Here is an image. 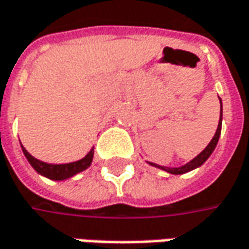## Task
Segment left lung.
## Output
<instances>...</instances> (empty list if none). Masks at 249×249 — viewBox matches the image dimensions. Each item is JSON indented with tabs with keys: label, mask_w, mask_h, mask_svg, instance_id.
<instances>
[{
	"label": "left lung",
	"mask_w": 249,
	"mask_h": 249,
	"mask_svg": "<svg viewBox=\"0 0 249 249\" xmlns=\"http://www.w3.org/2000/svg\"><path fill=\"white\" fill-rule=\"evenodd\" d=\"M219 101H221V98H219ZM221 108H222V101H221ZM221 130H222V109H221V119H219V124H218V128H216V133H215L214 138L211 140V142L207 145V148L204 151L201 152L200 155H197L195 159L189 161L188 164H185L182 167L179 168H166V167H161V166H158V164H153L151 163L152 166H156V167L161 168V170H166L168 173H171V174H185V173H188V171H191L193 168L198 167V166H201L204 161H206L208 158H210V155L213 153V151L215 149V146L218 144V140H219V136H221Z\"/></svg>",
	"instance_id": "8db88e82"
}]
</instances>
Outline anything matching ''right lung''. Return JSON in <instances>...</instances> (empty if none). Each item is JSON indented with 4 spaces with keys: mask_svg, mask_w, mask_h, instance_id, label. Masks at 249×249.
<instances>
[{
    "mask_svg": "<svg viewBox=\"0 0 249 249\" xmlns=\"http://www.w3.org/2000/svg\"><path fill=\"white\" fill-rule=\"evenodd\" d=\"M23 152H24L26 158L30 161V164L35 168V171H38L39 174L45 175V177H48L51 179L58 181V179L70 178V177H72L76 173H81V171L89 167L90 164H91V160H93L94 149H91L83 159L74 161V163H67V164H48V163H43L41 160L33 158L24 148H23Z\"/></svg>",
    "mask_w": 249,
    "mask_h": 249,
    "instance_id": "obj_1",
    "label": "right lung"
}]
</instances>
